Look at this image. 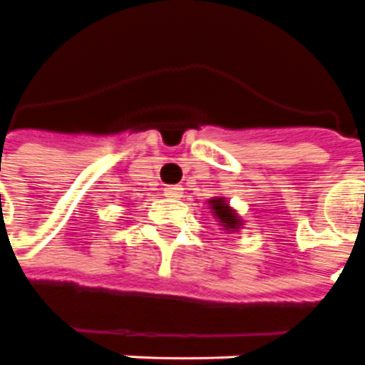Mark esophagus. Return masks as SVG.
Returning a JSON list of instances; mask_svg holds the SVG:
<instances>
[{"label": "esophagus", "instance_id": "34e87169", "mask_svg": "<svg viewBox=\"0 0 365 365\" xmlns=\"http://www.w3.org/2000/svg\"><path fill=\"white\" fill-rule=\"evenodd\" d=\"M165 196H169V198H180L182 196V188L177 187V185L165 187Z\"/></svg>", "mask_w": 365, "mask_h": 365}]
</instances>
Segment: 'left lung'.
Masks as SVG:
<instances>
[{
	"mask_svg": "<svg viewBox=\"0 0 365 365\" xmlns=\"http://www.w3.org/2000/svg\"><path fill=\"white\" fill-rule=\"evenodd\" d=\"M210 210L216 216V220H218L222 230H226V232H240L242 220H240L234 208H230L224 198H210Z\"/></svg>",
	"mask_w": 365,
	"mask_h": 365,
	"instance_id": "obj_1",
	"label": "left lung"
}]
</instances>
